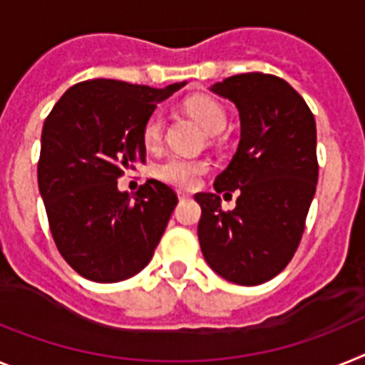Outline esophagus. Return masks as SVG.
I'll return each mask as SVG.
<instances>
[{"instance_id": "1", "label": "esophagus", "mask_w": 365, "mask_h": 365, "mask_svg": "<svg viewBox=\"0 0 365 365\" xmlns=\"http://www.w3.org/2000/svg\"><path fill=\"white\" fill-rule=\"evenodd\" d=\"M178 198H180V200H185V198H191V195L185 191H178Z\"/></svg>"}]
</instances>
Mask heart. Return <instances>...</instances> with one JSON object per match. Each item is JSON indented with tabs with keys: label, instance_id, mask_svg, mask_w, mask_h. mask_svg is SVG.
Returning a JSON list of instances; mask_svg holds the SVG:
<instances>
[{
	"label": "heart",
	"instance_id": "obj_1",
	"mask_svg": "<svg viewBox=\"0 0 365 365\" xmlns=\"http://www.w3.org/2000/svg\"><path fill=\"white\" fill-rule=\"evenodd\" d=\"M189 115L204 128L206 133L210 135H217L226 128L228 116H226L225 107L220 106L217 100L210 96H195L187 100L185 103ZM165 131V116L159 111L152 113L146 118L145 125H143V143L146 148L154 150L161 145ZM207 170L206 161L200 159H187L180 158V155H168L161 163L155 165L154 173L159 180L176 185V187H195L198 182V178Z\"/></svg>",
	"mask_w": 365,
	"mask_h": 365
}]
</instances>
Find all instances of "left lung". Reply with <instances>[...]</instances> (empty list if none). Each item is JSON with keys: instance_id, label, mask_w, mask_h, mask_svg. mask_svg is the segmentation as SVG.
Instances as JSON below:
<instances>
[{"instance_id": "obj_1", "label": "left lung", "mask_w": 365, "mask_h": 365, "mask_svg": "<svg viewBox=\"0 0 365 365\" xmlns=\"http://www.w3.org/2000/svg\"><path fill=\"white\" fill-rule=\"evenodd\" d=\"M211 91L240 109L241 140L215 192H197L198 241L210 267L240 286H258L295 256L315 195L317 131L304 98L272 73H237ZM240 192L236 210L219 192Z\"/></svg>"}]
</instances>
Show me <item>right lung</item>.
<instances>
[{"instance_id":"obj_1","label":"right lung","mask_w":365,"mask_h":365,"mask_svg":"<svg viewBox=\"0 0 365 365\" xmlns=\"http://www.w3.org/2000/svg\"><path fill=\"white\" fill-rule=\"evenodd\" d=\"M183 85L88 79L70 87L46 116L38 189L55 245L81 277L120 282L154 256L176 192L152 178L130 197L116 180L145 163L143 125L155 103Z\"/></svg>"}]
</instances>
